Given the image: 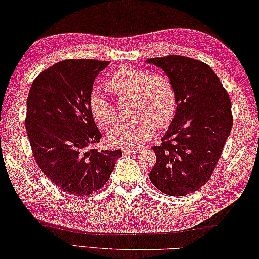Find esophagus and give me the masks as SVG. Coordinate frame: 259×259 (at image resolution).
Wrapping results in <instances>:
<instances>
[{
  "label": "esophagus",
  "mask_w": 259,
  "mask_h": 259,
  "mask_svg": "<svg viewBox=\"0 0 259 259\" xmlns=\"http://www.w3.org/2000/svg\"><path fill=\"white\" fill-rule=\"evenodd\" d=\"M140 151L136 150V149H124L123 153L124 154H136V153H139Z\"/></svg>",
  "instance_id": "esophagus-1"
}]
</instances>
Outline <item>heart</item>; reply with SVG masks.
<instances>
[{
    "label": "heart",
    "instance_id": "1",
    "mask_svg": "<svg viewBox=\"0 0 259 259\" xmlns=\"http://www.w3.org/2000/svg\"><path fill=\"white\" fill-rule=\"evenodd\" d=\"M106 87L119 97H131L130 120L120 122L109 132L110 144L122 147H140L154 135L157 127L171 123L177 110V93L171 79L132 65H123L110 73ZM89 109L96 123L113 125L117 113L102 89H94L89 97Z\"/></svg>",
    "mask_w": 259,
    "mask_h": 259
}]
</instances>
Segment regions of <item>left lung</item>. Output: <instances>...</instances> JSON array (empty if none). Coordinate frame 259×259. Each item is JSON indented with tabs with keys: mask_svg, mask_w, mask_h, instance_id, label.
<instances>
[{
	"mask_svg": "<svg viewBox=\"0 0 259 259\" xmlns=\"http://www.w3.org/2000/svg\"><path fill=\"white\" fill-rule=\"evenodd\" d=\"M166 73L177 93V110L160 146L150 180L161 192L187 196L207 182L233 127L228 93L213 70L183 56L146 60Z\"/></svg>",
	"mask_w": 259,
	"mask_h": 259,
	"instance_id": "obj_1",
	"label": "left lung"
}]
</instances>
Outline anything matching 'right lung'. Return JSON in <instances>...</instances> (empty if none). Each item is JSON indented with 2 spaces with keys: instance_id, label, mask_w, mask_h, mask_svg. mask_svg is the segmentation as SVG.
Listing matches in <instances>:
<instances>
[{
  "instance_id": "right-lung-1",
  "label": "right lung",
  "mask_w": 259,
  "mask_h": 259,
  "mask_svg": "<svg viewBox=\"0 0 259 259\" xmlns=\"http://www.w3.org/2000/svg\"><path fill=\"white\" fill-rule=\"evenodd\" d=\"M109 61L70 59L42 71L30 88L25 128L33 156L51 182L88 196L108 181L122 151H97L99 133L89 109L95 78Z\"/></svg>"
}]
</instances>
